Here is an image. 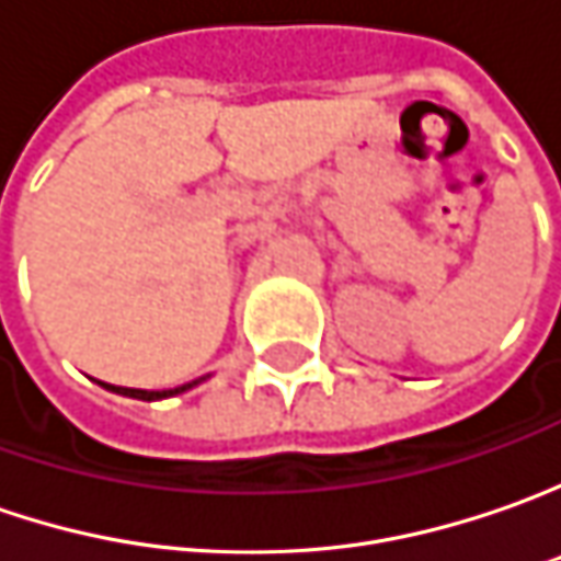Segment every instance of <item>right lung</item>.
<instances>
[{
    "mask_svg": "<svg viewBox=\"0 0 561 561\" xmlns=\"http://www.w3.org/2000/svg\"><path fill=\"white\" fill-rule=\"evenodd\" d=\"M198 381H204V378H195V381H188V385H180V388H170V391H142V388H117V385H105V381H99V385H105L107 391H114V394L136 397V400H164V397L183 394V391H188V388H195Z\"/></svg>",
    "mask_w": 561,
    "mask_h": 561,
    "instance_id": "right-lung-1",
    "label": "right lung"
}]
</instances>
